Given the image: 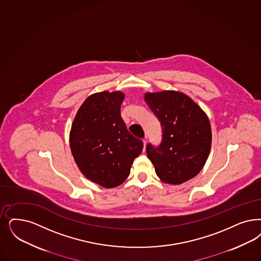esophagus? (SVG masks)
<instances>
[{"label": "esophagus", "instance_id": "obj_1", "mask_svg": "<svg viewBox=\"0 0 261 261\" xmlns=\"http://www.w3.org/2000/svg\"><path fill=\"white\" fill-rule=\"evenodd\" d=\"M143 143H144V147H145V145H146V138H145V139H144V140H143Z\"/></svg>", "mask_w": 261, "mask_h": 261}]
</instances>
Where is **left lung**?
<instances>
[{
	"label": "left lung",
	"instance_id": "8db88e82",
	"mask_svg": "<svg viewBox=\"0 0 261 261\" xmlns=\"http://www.w3.org/2000/svg\"><path fill=\"white\" fill-rule=\"evenodd\" d=\"M144 99L162 128L160 144H146L156 174L169 184H181L195 177L206 162L211 147L206 115L178 91L146 93Z\"/></svg>",
	"mask_w": 261,
	"mask_h": 261
}]
</instances>
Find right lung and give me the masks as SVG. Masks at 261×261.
<instances>
[{
	"instance_id": "add662e5",
	"label": "right lung",
	"mask_w": 261,
	"mask_h": 261,
	"mask_svg": "<svg viewBox=\"0 0 261 261\" xmlns=\"http://www.w3.org/2000/svg\"><path fill=\"white\" fill-rule=\"evenodd\" d=\"M124 94L94 93L83 103L72 124L70 147L83 174L105 188L128 177L143 141L132 135L120 116Z\"/></svg>"
}]
</instances>
